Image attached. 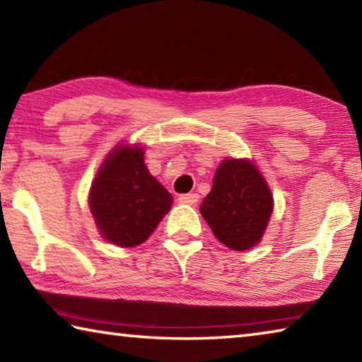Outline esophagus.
<instances>
[{
	"label": "esophagus",
	"mask_w": 362,
	"mask_h": 362,
	"mask_svg": "<svg viewBox=\"0 0 362 362\" xmlns=\"http://www.w3.org/2000/svg\"><path fill=\"white\" fill-rule=\"evenodd\" d=\"M198 199H199L198 193H187V194H180L179 196V203H182V204L194 206L196 203H198Z\"/></svg>",
	"instance_id": "1"
}]
</instances>
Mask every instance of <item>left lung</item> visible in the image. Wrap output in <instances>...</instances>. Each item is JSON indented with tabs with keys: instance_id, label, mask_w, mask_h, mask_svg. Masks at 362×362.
<instances>
[{
	"instance_id": "obj_1",
	"label": "left lung",
	"mask_w": 362,
	"mask_h": 362,
	"mask_svg": "<svg viewBox=\"0 0 362 362\" xmlns=\"http://www.w3.org/2000/svg\"><path fill=\"white\" fill-rule=\"evenodd\" d=\"M199 212L220 243L247 250L263 236L273 212V196L252 163L223 159Z\"/></svg>"
}]
</instances>
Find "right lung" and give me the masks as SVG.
<instances>
[{"label": "right lung", "mask_w": 362, "mask_h": 362, "mask_svg": "<svg viewBox=\"0 0 362 362\" xmlns=\"http://www.w3.org/2000/svg\"><path fill=\"white\" fill-rule=\"evenodd\" d=\"M170 206L173 194L148 173L144 150L137 146H118L110 153L89 194L97 228L121 247L142 244Z\"/></svg>", "instance_id": "add662e5"}]
</instances>
